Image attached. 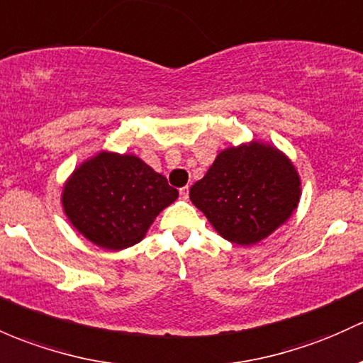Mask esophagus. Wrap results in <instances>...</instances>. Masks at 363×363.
<instances>
[{"label": "esophagus", "mask_w": 363, "mask_h": 363, "mask_svg": "<svg viewBox=\"0 0 363 363\" xmlns=\"http://www.w3.org/2000/svg\"><path fill=\"white\" fill-rule=\"evenodd\" d=\"M180 196H182L183 199H189V185L182 186V189H180Z\"/></svg>", "instance_id": "obj_1"}]
</instances>
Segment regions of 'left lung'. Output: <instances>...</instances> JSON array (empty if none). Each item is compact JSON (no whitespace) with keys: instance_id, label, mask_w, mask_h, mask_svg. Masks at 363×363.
Wrapping results in <instances>:
<instances>
[{"instance_id":"8db88e82","label":"left lung","mask_w":363,"mask_h":363,"mask_svg":"<svg viewBox=\"0 0 363 363\" xmlns=\"http://www.w3.org/2000/svg\"><path fill=\"white\" fill-rule=\"evenodd\" d=\"M299 177L286 155L263 143L220 152L190 199L223 239L251 245L270 235L299 202Z\"/></svg>"}]
</instances>
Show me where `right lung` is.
<instances>
[{
	"mask_svg": "<svg viewBox=\"0 0 363 363\" xmlns=\"http://www.w3.org/2000/svg\"><path fill=\"white\" fill-rule=\"evenodd\" d=\"M177 197L178 190L142 159L102 152L74 171L62 204L86 239L118 251L140 242Z\"/></svg>",
	"mask_w": 363,
	"mask_h": 363,
	"instance_id": "right-lung-1",
	"label": "right lung"
}]
</instances>
